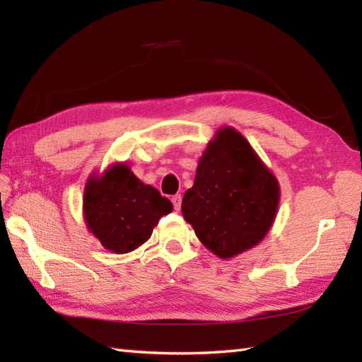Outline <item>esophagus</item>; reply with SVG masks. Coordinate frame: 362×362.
<instances>
[{
  "instance_id": "obj_1",
  "label": "esophagus",
  "mask_w": 362,
  "mask_h": 362,
  "mask_svg": "<svg viewBox=\"0 0 362 362\" xmlns=\"http://www.w3.org/2000/svg\"><path fill=\"white\" fill-rule=\"evenodd\" d=\"M181 201H182L181 195H173L172 197V204H173L175 210H180L181 209Z\"/></svg>"
}]
</instances>
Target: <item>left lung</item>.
I'll list each match as a JSON object with an SVG mask.
<instances>
[{"instance_id":"1","label":"left lung","mask_w":362,"mask_h":362,"mask_svg":"<svg viewBox=\"0 0 362 362\" xmlns=\"http://www.w3.org/2000/svg\"><path fill=\"white\" fill-rule=\"evenodd\" d=\"M279 184L249 141L223 127L207 144L181 210L199 241L228 259L255 247L275 221Z\"/></svg>"}]
</instances>
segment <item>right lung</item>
<instances>
[{
  "instance_id": "obj_1",
  "label": "right lung",
  "mask_w": 362,
  "mask_h": 362,
  "mask_svg": "<svg viewBox=\"0 0 362 362\" xmlns=\"http://www.w3.org/2000/svg\"><path fill=\"white\" fill-rule=\"evenodd\" d=\"M83 209L87 228L103 247L129 253L151 238L160 218L170 214L173 206L121 163L87 181Z\"/></svg>"
}]
</instances>
